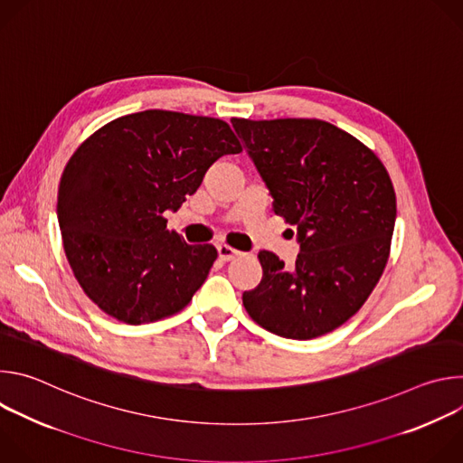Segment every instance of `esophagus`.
<instances>
[{
    "label": "esophagus",
    "instance_id": "obj_1",
    "mask_svg": "<svg viewBox=\"0 0 463 463\" xmlns=\"http://www.w3.org/2000/svg\"><path fill=\"white\" fill-rule=\"evenodd\" d=\"M218 254H220V258H222L223 261H231V260H234L236 256H240L241 252L236 250V249H232V247L227 245V243H222V245H218Z\"/></svg>",
    "mask_w": 463,
    "mask_h": 463
}]
</instances>
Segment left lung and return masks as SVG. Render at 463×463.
I'll return each mask as SVG.
<instances>
[{
    "label": "left lung",
    "instance_id": "8db88e82",
    "mask_svg": "<svg viewBox=\"0 0 463 463\" xmlns=\"http://www.w3.org/2000/svg\"><path fill=\"white\" fill-rule=\"evenodd\" d=\"M231 122L273 195L275 214L297 227L300 245L291 271L277 254L258 252L263 277L243 293V306L286 339L334 332L384 271L395 225L388 172L372 150L326 120Z\"/></svg>",
    "mask_w": 463,
    "mask_h": 463
}]
</instances>
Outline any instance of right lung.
<instances>
[{
  "label": "right lung",
  "mask_w": 463,
  "mask_h": 463,
  "mask_svg": "<svg viewBox=\"0 0 463 463\" xmlns=\"http://www.w3.org/2000/svg\"><path fill=\"white\" fill-rule=\"evenodd\" d=\"M241 146L227 122L146 109L111 120L65 166L56 216L84 293L109 317L154 322L181 311L218 256L166 229L205 172Z\"/></svg>",
  "instance_id": "obj_1"
}]
</instances>
